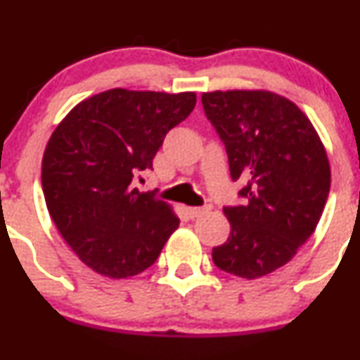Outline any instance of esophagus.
I'll return each mask as SVG.
<instances>
[{
	"instance_id": "34e87169",
	"label": "esophagus",
	"mask_w": 360,
	"mask_h": 360,
	"mask_svg": "<svg viewBox=\"0 0 360 360\" xmlns=\"http://www.w3.org/2000/svg\"><path fill=\"white\" fill-rule=\"evenodd\" d=\"M209 210H210V207H207V205L205 207H188L186 212L191 219H195V217H200L202 214L209 212Z\"/></svg>"
}]
</instances>
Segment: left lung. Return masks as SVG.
Returning a JSON list of instances; mask_svg holds the SVG:
<instances>
[{"mask_svg":"<svg viewBox=\"0 0 360 360\" xmlns=\"http://www.w3.org/2000/svg\"><path fill=\"white\" fill-rule=\"evenodd\" d=\"M244 205L224 207L230 237L212 249L217 268L242 278L292 259L317 228L331 186L328 153L308 116L268 90L203 92Z\"/></svg>","mask_w":360,"mask_h":360,"instance_id":"obj_1","label":"left lung"}]
</instances>
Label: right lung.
<instances>
[{"label":"right lung","mask_w":360,"mask_h":360,"mask_svg":"<svg viewBox=\"0 0 360 360\" xmlns=\"http://www.w3.org/2000/svg\"><path fill=\"white\" fill-rule=\"evenodd\" d=\"M197 94L111 89L76 104L41 162L46 209L76 256L97 274L127 278L157 261L179 226L172 207L134 188Z\"/></svg>","instance_id":"1"}]
</instances>
